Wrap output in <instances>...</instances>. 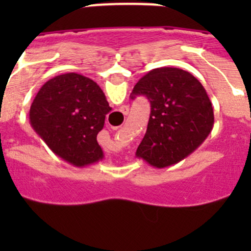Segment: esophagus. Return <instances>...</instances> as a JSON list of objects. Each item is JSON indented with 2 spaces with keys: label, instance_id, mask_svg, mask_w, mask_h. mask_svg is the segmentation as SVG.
<instances>
[{
  "label": "esophagus",
  "instance_id": "1",
  "mask_svg": "<svg viewBox=\"0 0 251 251\" xmlns=\"http://www.w3.org/2000/svg\"><path fill=\"white\" fill-rule=\"evenodd\" d=\"M124 114H126V115H127L128 114V108H124Z\"/></svg>",
  "mask_w": 251,
  "mask_h": 251
}]
</instances>
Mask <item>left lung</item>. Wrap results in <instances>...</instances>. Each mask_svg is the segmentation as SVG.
Listing matches in <instances>:
<instances>
[{"label": "left lung", "instance_id": "left-lung-1", "mask_svg": "<svg viewBox=\"0 0 251 251\" xmlns=\"http://www.w3.org/2000/svg\"><path fill=\"white\" fill-rule=\"evenodd\" d=\"M138 95L150 100L151 114L136 154L153 167L178 163L212 130L211 100L191 73L178 68L153 69L134 85L130 98Z\"/></svg>", "mask_w": 251, "mask_h": 251}]
</instances>
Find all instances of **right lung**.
Instances as JSON below:
<instances>
[{"label": "right lung", "mask_w": 251, "mask_h": 251, "mask_svg": "<svg viewBox=\"0 0 251 251\" xmlns=\"http://www.w3.org/2000/svg\"><path fill=\"white\" fill-rule=\"evenodd\" d=\"M112 110L100 86L76 73L46 81L30 108V124L55 154L76 167L104 154L97 136Z\"/></svg>", "instance_id": "right-lung-1"}]
</instances>
